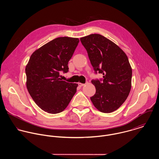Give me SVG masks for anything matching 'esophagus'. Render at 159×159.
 <instances>
[{
    "label": "esophagus",
    "instance_id": "obj_1",
    "mask_svg": "<svg viewBox=\"0 0 159 159\" xmlns=\"http://www.w3.org/2000/svg\"><path fill=\"white\" fill-rule=\"evenodd\" d=\"M84 85V84H83V83H78V86H80V87H82V86H83Z\"/></svg>",
    "mask_w": 159,
    "mask_h": 159
}]
</instances>
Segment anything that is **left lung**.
<instances>
[{"mask_svg": "<svg viewBox=\"0 0 159 159\" xmlns=\"http://www.w3.org/2000/svg\"><path fill=\"white\" fill-rule=\"evenodd\" d=\"M80 40L95 73L103 75L91 81L96 89L91 101L100 111L113 112L125 101L131 89L132 70L128 57L118 46L100 34H91Z\"/></svg>", "mask_w": 159, "mask_h": 159, "instance_id": "8db88e82", "label": "left lung"}]
</instances>
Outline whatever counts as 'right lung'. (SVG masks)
<instances>
[{
	"instance_id": "right-lung-1",
	"label": "right lung",
	"mask_w": 159,
	"mask_h": 159,
	"mask_svg": "<svg viewBox=\"0 0 159 159\" xmlns=\"http://www.w3.org/2000/svg\"><path fill=\"white\" fill-rule=\"evenodd\" d=\"M80 40L58 37L36 50L25 67L26 86L35 103L48 113L63 111L76 92L78 84L59 78L68 71V62Z\"/></svg>"
}]
</instances>
